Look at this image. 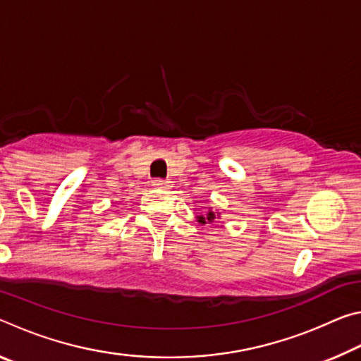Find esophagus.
<instances>
[{
	"instance_id": "1",
	"label": "esophagus",
	"mask_w": 361,
	"mask_h": 361,
	"mask_svg": "<svg viewBox=\"0 0 361 361\" xmlns=\"http://www.w3.org/2000/svg\"><path fill=\"white\" fill-rule=\"evenodd\" d=\"M169 183H170V181H167V180L156 178V180H152V186H157V188H167V186H169Z\"/></svg>"
}]
</instances>
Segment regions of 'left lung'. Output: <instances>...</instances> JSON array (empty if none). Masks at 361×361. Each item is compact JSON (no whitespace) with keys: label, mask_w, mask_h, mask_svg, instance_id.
I'll list each match as a JSON object with an SVG mask.
<instances>
[{"label":"left lung","mask_w":361,"mask_h":361,"mask_svg":"<svg viewBox=\"0 0 361 361\" xmlns=\"http://www.w3.org/2000/svg\"><path fill=\"white\" fill-rule=\"evenodd\" d=\"M197 221L200 223V224H207V223H213V221H215V213H213V212H209V213H207V215H199L197 216Z\"/></svg>","instance_id":"1"}]
</instances>
